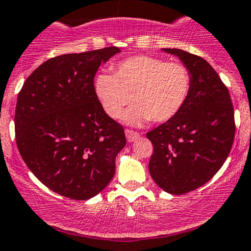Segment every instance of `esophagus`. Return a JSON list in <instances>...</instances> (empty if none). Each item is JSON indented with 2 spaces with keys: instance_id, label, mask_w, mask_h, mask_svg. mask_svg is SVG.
<instances>
[{
  "instance_id": "esophagus-1",
  "label": "esophagus",
  "mask_w": 251,
  "mask_h": 251,
  "mask_svg": "<svg viewBox=\"0 0 251 251\" xmlns=\"http://www.w3.org/2000/svg\"><path fill=\"white\" fill-rule=\"evenodd\" d=\"M125 134H126V138H127V142H133V141H136L137 138H139V136H141V134H139L138 132H136V131H133V130H125Z\"/></svg>"
}]
</instances>
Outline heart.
<instances>
[{
	"instance_id": "obj_1",
	"label": "heart",
	"mask_w": 251,
	"mask_h": 251,
	"mask_svg": "<svg viewBox=\"0 0 251 251\" xmlns=\"http://www.w3.org/2000/svg\"><path fill=\"white\" fill-rule=\"evenodd\" d=\"M95 94L108 117L119 119L131 101L124 119L132 125L146 121L165 123L179 113L191 89L189 68L180 62L147 55L128 57L113 67V75L95 78Z\"/></svg>"
}]
</instances>
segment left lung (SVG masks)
Here are the masks:
<instances>
[{
  "label": "left lung",
  "instance_id": "left-lung-1",
  "mask_svg": "<svg viewBox=\"0 0 251 251\" xmlns=\"http://www.w3.org/2000/svg\"><path fill=\"white\" fill-rule=\"evenodd\" d=\"M189 68L191 89L178 114L147 133L154 151L149 172L166 192L184 195L215 176L231 151L234 112L230 92L204 59L181 49H163Z\"/></svg>",
  "mask_w": 251,
  "mask_h": 251
}]
</instances>
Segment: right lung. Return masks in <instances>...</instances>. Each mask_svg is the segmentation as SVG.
Here are the masks:
<instances>
[{
    "instance_id": "right-lung-1",
    "label": "right lung",
    "mask_w": 251,
    "mask_h": 251,
    "mask_svg": "<svg viewBox=\"0 0 251 251\" xmlns=\"http://www.w3.org/2000/svg\"><path fill=\"white\" fill-rule=\"evenodd\" d=\"M117 52V47H107L47 60L18 95L14 124L21 157L39 181L61 196L89 200L114 176L126 137L100 103L94 78Z\"/></svg>"
}]
</instances>
